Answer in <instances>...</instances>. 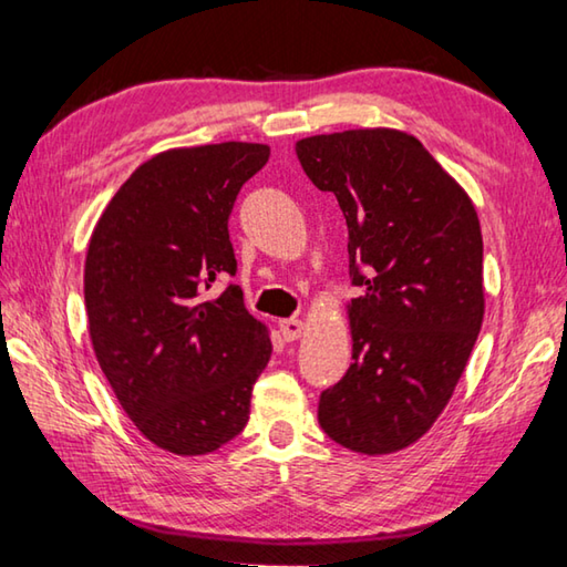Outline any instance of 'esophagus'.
<instances>
[{"instance_id": "obj_1", "label": "esophagus", "mask_w": 567, "mask_h": 567, "mask_svg": "<svg viewBox=\"0 0 567 567\" xmlns=\"http://www.w3.org/2000/svg\"><path fill=\"white\" fill-rule=\"evenodd\" d=\"M280 332L285 334L287 342H292L297 338H302L305 332V322L297 320V318H290V320H280Z\"/></svg>"}]
</instances>
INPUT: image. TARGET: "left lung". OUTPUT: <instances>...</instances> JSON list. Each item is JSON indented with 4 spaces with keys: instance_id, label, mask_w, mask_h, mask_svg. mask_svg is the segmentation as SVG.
Returning <instances> with one entry per match:
<instances>
[{
    "instance_id": "1",
    "label": "left lung",
    "mask_w": 567,
    "mask_h": 567,
    "mask_svg": "<svg viewBox=\"0 0 567 567\" xmlns=\"http://www.w3.org/2000/svg\"><path fill=\"white\" fill-rule=\"evenodd\" d=\"M348 223L352 362L320 395V427L362 455L405 450L463 378L485 315L473 199L412 134L362 127L295 142Z\"/></svg>"
}]
</instances>
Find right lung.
Listing matches in <instances>:
<instances>
[{"label":"right lung","mask_w":567,"mask_h":567,"mask_svg":"<svg viewBox=\"0 0 567 567\" xmlns=\"http://www.w3.org/2000/svg\"><path fill=\"white\" fill-rule=\"evenodd\" d=\"M270 159L257 142L175 147L132 172L104 207L84 262L97 362L122 410L172 455L215 453L243 433L270 330L239 285L207 297L237 262L227 219Z\"/></svg>","instance_id":"add662e5"}]
</instances>
